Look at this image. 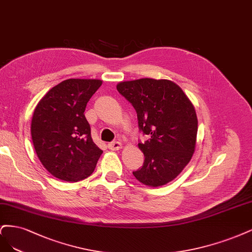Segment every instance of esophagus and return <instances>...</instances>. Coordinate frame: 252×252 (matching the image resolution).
Here are the masks:
<instances>
[{
  "instance_id": "obj_1",
  "label": "esophagus",
  "mask_w": 252,
  "mask_h": 252,
  "mask_svg": "<svg viewBox=\"0 0 252 252\" xmlns=\"http://www.w3.org/2000/svg\"><path fill=\"white\" fill-rule=\"evenodd\" d=\"M108 148L112 151H117V150L123 148V144H121L119 141H113L108 144Z\"/></svg>"
}]
</instances>
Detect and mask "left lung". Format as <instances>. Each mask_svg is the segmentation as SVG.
<instances>
[{
	"instance_id": "left-lung-1",
	"label": "left lung",
	"mask_w": 252,
	"mask_h": 252,
	"mask_svg": "<svg viewBox=\"0 0 252 252\" xmlns=\"http://www.w3.org/2000/svg\"><path fill=\"white\" fill-rule=\"evenodd\" d=\"M117 91L132 103L139 131L149 136L138 143L144 162L133 175L153 188L174 180L196 148L198 119L188 96L170 80L153 78L119 83Z\"/></svg>"
}]
</instances>
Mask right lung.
<instances>
[{
    "label": "right lung",
    "instance_id": "right-lung-1",
    "mask_svg": "<svg viewBox=\"0 0 252 252\" xmlns=\"http://www.w3.org/2000/svg\"><path fill=\"white\" fill-rule=\"evenodd\" d=\"M102 82L70 78L39 100L31 121L36 155L45 168L63 181L77 182L94 172L102 151L93 142L86 105Z\"/></svg>",
    "mask_w": 252,
    "mask_h": 252
}]
</instances>
